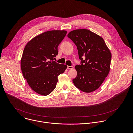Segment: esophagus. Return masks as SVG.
I'll return each mask as SVG.
<instances>
[{
    "label": "esophagus",
    "mask_w": 133,
    "mask_h": 133,
    "mask_svg": "<svg viewBox=\"0 0 133 133\" xmlns=\"http://www.w3.org/2000/svg\"><path fill=\"white\" fill-rule=\"evenodd\" d=\"M73 68H74L73 66H67V69H73Z\"/></svg>",
    "instance_id": "1"
}]
</instances>
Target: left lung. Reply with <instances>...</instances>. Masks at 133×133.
<instances>
[{
    "mask_svg": "<svg viewBox=\"0 0 133 133\" xmlns=\"http://www.w3.org/2000/svg\"><path fill=\"white\" fill-rule=\"evenodd\" d=\"M67 36L77 46L81 65L75 69L74 85L84 92H91L100 87L108 75L111 53L100 36L87 29L75 30Z\"/></svg>",
    "mask_w": 133,
    "mask_h": 133,
    "instance_id": "8db88e82",
    "label": "left lung"
}]
</instances>
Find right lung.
Returning a JSON list of instances; mask_svg holds the SVG:
<instances>
[{
  "label": "right lung",
  "instance_id": "right-lung-1",
  "mask_svg": "<svg viewBox=\"0 0 133 133\" xmlns=\"http://www.w3.org/2000/svg\"><path fill=\"white\" fill-rule=\"evenodd\" d=\"M66 33L65 30L45 32L30 40L24 49L22 72L31 89L39 95H50L56 87L58 76L67 67L54 61Z\"/></svg>",
  "mask_w": 133,
  "mask_h": 133
}]
</instances>
